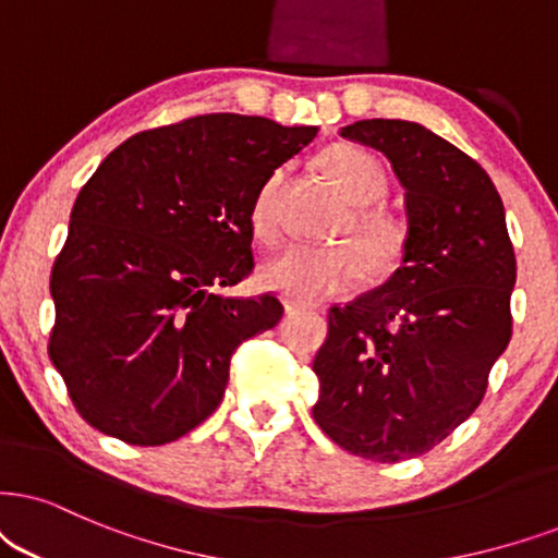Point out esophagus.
I'll return each mask as SVG.
<instances>
[{
  "label": "esophagus",
  "instance_id": "obj_1",
  "mask_svg": "<svg viewBox=\"0 0 558 558\" xmlns=\"http://www.w3.org/2000/svg\"><path fill=\"white\" fill-rule=\"evenodd\" d=\"M286 314H299V312H306V308H312L308 303H301V301H293V299H286Z\"/></svg>",
  "mask_w": 558,
  "mask_h": 558
}]
</instances>
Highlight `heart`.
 I'll list each match as a JSON object with an SVG mask.
<instances>
[{
  "label": "heart",
  "mask_w": 558,
  "mask_h": 558,
  "mask_svg": "<svg viewBox=\"0 0 558 558\" xmlns=\"http://www.w3.org/2000/svg\"><path fill=\"white\" fill-rule=\"evenodd\" d=\"M322 169L342 190L352 206H371L380 201L389 187L386 169L376 154L361 146L340 144L324 151ZM283 169H275L259 185L250 208L252 231L259 242L272 244L280 236V187ZM352 231L373 263H389L401 244V229L386 210L357 208L352 214ZM365 255L355 244H291L280 255L267 259L259 280L270 291L286 299L312 303L327 295L350 291L363 280Z\"/></svg>",
  "instance_id": "b5f03b06"
}]
</instances>
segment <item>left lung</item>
<instances>
[{"label":"left lung","instance_id":"left-lung-1","mask_svg":"<svg viewBox=\"0 0 558 558\" xmlns=\"http://www.w3.org/2000/svg\"><path fill=\"white\" fill-rule=\"evenodd\" d=\"M340 136L391 161L407 239L384 286L329 308L312 412L348 453L397 463L433 450L482 404L512 337L514 252L495 182L450 141L384 118Z\"/></svg>","mask_w":558,"mask_h":558}]
</instances>
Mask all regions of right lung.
<instances>
[{"label":"right lung","mask_w":558,"mask_h":558,"mask_svg":"<svg viewBox=\"0 0 558 558\" xmlns=\"http://www.w3.org/2000/svg\"><path fill=\"white\" fill-rule=\"evenodd\" d=\"M316 131L187 118L123 141L80 190L51 272L48 355L92 427L165 446L216 412L234 350L283 316L270 293L218 288L252 272V201Z\"/></svg>","instance_id":"right-lung-1"}]
</instances>
